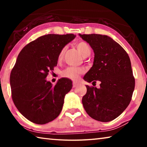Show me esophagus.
I'll return each mask as SVG.
<instances>
[{
	"instance_id": "34e87169",
	"label": "esophagus",
	"mask_w": 147,
	"mask_h": 147,
	"mask_svg": "<svg viewBox=\"0 0 147 147\" xmlns=\"http://www.w3.org/2000/svg\"><path fill=\"white\" fill-rule=\"evenodd\" d=\"M78 84H79V83L77 82H73V88H76V87H77V86H78Z\"/></svg>"
}]
</instances>
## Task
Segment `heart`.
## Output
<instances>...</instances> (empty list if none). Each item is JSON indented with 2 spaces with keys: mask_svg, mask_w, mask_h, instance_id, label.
<instances>
[{
  "mask_svg": "<svg viewBox=\"0 0 147 147\" xmlns=\"http://www.w3.org/2000/svg\"><path fill=\"white\" fill-rule=\"evenodd\" d=\"M76 47L78 51L81 53L84 57H88L90 55L91 53V49L90 46L84 41H80L76 43ZM66 47H63L58 55V59H61L64 56L65 52ZM84 73V69L80 67H68L62 72V76L66 78H70L73 80H76L79 78L80 75Z\"/></svg>",
  "mask_w": 147,
  "mask_h": 147,
  "instance_id": "1",
  "label": "heart"
}]
</instances>
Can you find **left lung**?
<instances>
[{
  "instance_id": "left-lung-1",
  "label": "left lung",
  "mask_w": 147,
  "mask_h": 147,
  "mask_svg": "<svg viewBox=\"0 0 147 147\" xmlns=\"http://www.w3.org/2000/svg\"><path fill=\"white\" fill-rule=\"evenodd\" d=\"M94 53L93 65L84 79L100 82V88L86 86L82 104L91 118L101 122L116 119L130 104L135 88L130 59L120 45L108 36L79 34Z\"/></svg>"
}]
</instances>
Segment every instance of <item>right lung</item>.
I'll use <instances>...</instances> for the list:
<instances>
[{
  "mask_svg": "<svg viewBox=\"0 0 147 147\" xmlns=\"http://www.w3.org/2000/svg\"><path fill=\"white\" fill-rule=\"evenodd\" d=\"M75 37L73 34L45 35L19 54L10 74L11 97L19 112L32 123H48L60 113L72 81L62 78L53 86L45 79L57 65L59 52Z\"/></svg>",
  "mask_w": 147,
  "mask_h": 147,
  "instance_id": "1",
  "label": "right lung"
}]
</instances>
